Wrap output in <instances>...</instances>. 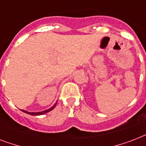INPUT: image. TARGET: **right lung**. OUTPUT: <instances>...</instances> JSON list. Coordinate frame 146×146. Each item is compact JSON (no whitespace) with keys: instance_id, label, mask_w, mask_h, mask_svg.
Returning a JSON list of instances; mask_svg holds the SVG:
<instances>
[{"instance_id":"1","label":"right lung","mask_w":146,"mask_h":146,"mask_svg":"<svg viewBox=\"0 0 146 146\" xmlns=\"http://www.w3.org/2000/svg\"><path fill=\"white\" fill-rule=\"evenodd\" d=\"M56 104H57V103H56ZM56 104H55L54 105V106L52 107V108H50L48 109V110H46V111H41V112H28V111H24V110H22V111H23L24 113H28V114H30V115H33V116L42 115V114H44V113H48V112L50 111H51V110H53V109H54L55 108V106H56Z\"/></svg>"}]
</instances>
